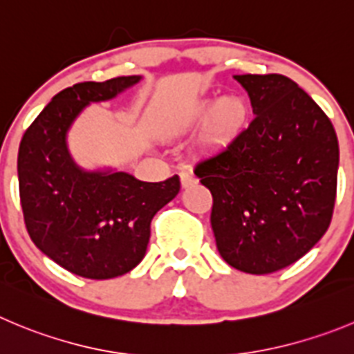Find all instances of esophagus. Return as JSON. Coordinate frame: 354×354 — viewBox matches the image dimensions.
I'll use <instances>...</instances> for the list:
<instances>
[{
	"mask_svg": "<svg viewBox=\"0 0 354 354\" xmlns=\"http://www.w3.org/2000/svg\"><path fill=\"white\" fill-rule=\"evenodd\" d=\"M180 180H181V185H183V188L192 187V185L197 183V178H196V174L192 173V171H181Z\"/></svg>",
	"mask_w": 354,
	"mask_h": 354,
	"instance_id": "34e87169",
	"label": "esophagus"
}]
</instances>
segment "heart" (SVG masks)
Segmentation results:
<instances>
[{"mask_svg":"<svg viewBox=\"0 0 354 354\" xmlns=\"http://www.w3.org/2000/svg\"><path fill=\"white\" fill-rule=\"evenodd\" d=\"M248 118V102L239 95H227L218 102H199L190 115L188 125L197 127L207 122V138L213 141H229L237 136Z\"/></svg>","mask_w":354,"mask_h":354,"instance_id":"b5f03b06","label":"heart"}]
</instances>
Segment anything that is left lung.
Returning a JSON list of instances; mask_svg holds the SVG:
<instances>
[{
  "label": "left lung",
  "instance_id": "8db88e82",
  "mask_svg": "<svg viewBox=\"0 0 354 354\" xmlns=\"http://www.w3.org/2000/svg\"><path fill=\"white\" fill-rule=\"evenodd\" d=\"M255 118L194 173L213 196L222 259L248 274L292 266L323 237L337 196L339 141L325 111L283 75H236Z\"/></svg>",
  "mask_w": 354,
  "mask_h": 354
}]
</instances>
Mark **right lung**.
Masks as SVG:
<instances>
[{
	"label": "right lung",
	"mask_w": 354,
	"mask_h": 354,
	"mask_svg": "<svg viewBox=\"0 0 354 354\" xmlns=\"http://www.w3.org/2000/svg\"><path fill=\"white\" fill-rule=\"evenodd\" d=\"M141 77L82 82L52 97L22 136L19 194L32 243L77 276L111 279L143 260L150 223L180 192L178 174L158 183L127 173L84 171L66 134L88 102L108 101Z\"/></svg>",
	"instance_id": "add662e5"
}]
</instances>
